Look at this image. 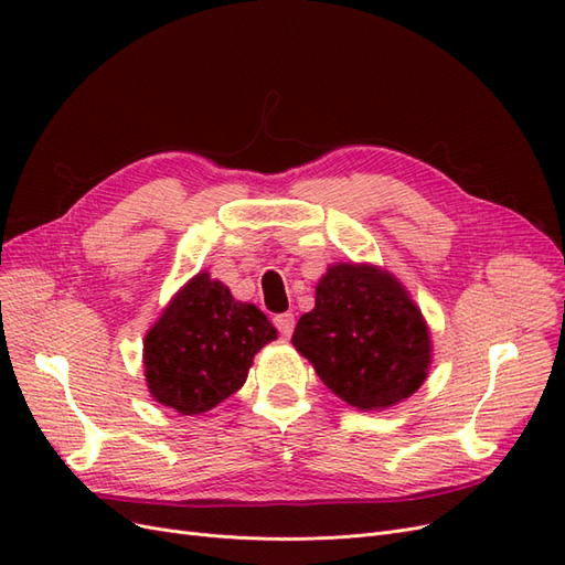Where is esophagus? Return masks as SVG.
I'll use <instances>...</instances> for the list:
<instances>
[{"label":"esophagus","mask_w":565,"mask_h":565,"mask_svg":"<svg viewBox=\"0 0 565 565\" xmlns=\"http://www.w3.org/2000/svg\"><path fill=\"white\" fill-rule=\"evenodd\" d=\"M273 322H276L278 332H280L285 339L292 337V332H295V316H292V313H280V316L273 318Z\"/></svg>","instance_id":"obj_1"}]
</instances>
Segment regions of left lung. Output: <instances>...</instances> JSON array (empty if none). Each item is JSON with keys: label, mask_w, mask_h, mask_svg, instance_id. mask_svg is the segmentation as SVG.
<instances>
[{"label": "left lung", "mask_w": 565, "mask_h": 565, "mask_svg": "<svg viewBox=\"0 0 565 565\" xmlns=\"http://www.w3.org/2000/svg\"><path fill=\"white\" fill-rule=\"evenodd\" d=\"M292 344L324 386L365 413L413 396L431 363L422 311L388 270L367 264L328 268Z\"/></svg>", "instance_id": "obj_1"}]
</instances>
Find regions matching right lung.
<instances>
[{
    "label": "right lung",
    "instance_id": "1",
    "mask_svg": "<svg viewBox=\"0 0 565 565\" xmlns=\"http://www.w3.org/2000/svg\"><path fill=\"white\" fill-rule=\"evenodd\" d=\"M276 337L254 303L235 301L224 282L198 273L146 334L152 398L181 415L207 413L245 384L252 358Z\"/></svg>",
    "mask_w": 565,
    "mask_h": 565
}]
</instances>
